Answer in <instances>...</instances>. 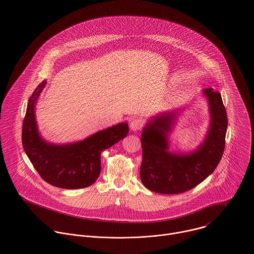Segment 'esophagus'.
<instances>
[{"label": "esophagus", "instance_id": "obj_1", "mask_svg": "<svg viewBox=\"0 0 254 254\" xmlns=\"http://www.w3.org/2000/svg\"><path fill=\"white\" fill-rule=\"evenodd\" d=\"M130 129L133 131H138L143 127V122L140 119H133L132 121L129 124Z\"/></svg>", "mask_w": 254, "mask_h": 254}]
</instances>
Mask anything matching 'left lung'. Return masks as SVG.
I'll return each instance as SVG.
<instances>
[{"label":"left lung","instance_id":"obj_1","mask_svg":"<svg viewBox=\"0 0 254 254\" xmlns=\"http://www.w3.org/2000/svg\"><path fill=\"white\" fill-rule=\"evenodd\" d=\"M203 93L209 105L210 124L205 141L196 150L190 153L169 151L168 134L173 127L176 110L158 114L143 128L140 177L149 190L182 193L195 188L216 169L225 149L227 112L219 92L209 87Z\"/></svg>","mask_w":254,"mask_h":254}]
</instances>
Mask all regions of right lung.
<instances>
[{"label":"right lung","mask_w":254,"mask_h":254,"mask_svg":"<svg viewBox=\"0 0 254 254\" xmlns=\"http://www.w3.org/2000/svg\"><path fill=\"white\" fill-rule=\"evenodd\" d=\"M46 81L37 86L27 103L23 123L24 151L40 176L50 185L76 190L91 186L101 171V153L128 133V125L120 123L100 130L83 141L54 145L45 141L37 127L35 105Z\"/></svg>","instance_id":"1"}]
</instances>
